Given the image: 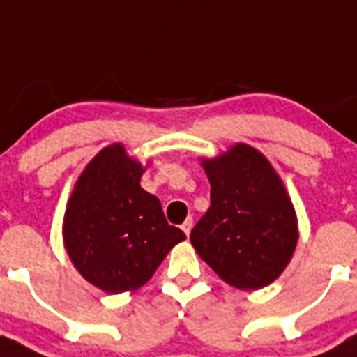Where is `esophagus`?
I'll return each instance as SVG.
<instances>
[{
    "label": "esophagus",
    "instance_id": "esophagus-1",
    "mask_svg": "<svg viewBox=\"0 0 357 357\" xmlns=\"http://www.w3.org/2000/svg\"><path fill=\"white\" fill-rule=\"evenodd\" d=\"M191 229H193V220L191 218H188L184 223H182V230L185 232V236H189V232H191Z\"/></svg>",
    "mask_w": 357,
    "mask_h": 357
}]
</instances>
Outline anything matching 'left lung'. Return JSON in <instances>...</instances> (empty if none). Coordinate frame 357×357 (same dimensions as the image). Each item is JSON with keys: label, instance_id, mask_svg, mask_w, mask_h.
Here are the masks:
<instances>
[{"label": "left lung", "instance_id": "8db88e82", "mask_svg": "<svg viewBox=\"0 0 357 357\" xmlns=\"http://www.w3.org/2000/svg\"><path fill=\"white\" fill-rule=\"evenodd\" d=\"M211 207L191 230L195 250L238 289H261L284 272L298 241V223L284 182L270 160L245 143L200 159Z\"/></svg>", "mask_w": 357, "mask_h": 357}]
</instances>
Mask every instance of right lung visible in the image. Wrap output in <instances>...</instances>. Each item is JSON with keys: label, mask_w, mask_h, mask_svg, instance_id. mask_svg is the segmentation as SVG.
<instances>
[{"label": "right lung", "mask_w": 357, "mask_h": 357, "mask_svg": "<svg viewBox=\"0 0 357 357\" xmlns=\"http://www.w3.org/2000/svg\"><path fill=\"white\" fill-rule=\"evenodd\" d=\"M144 166L121 143L93 157L68 200L62 239L73 266L105 293L135 291L185 239L155 195L141 188Z\"/></svg>", "instance_id": "right-lung-1"}]
</instances>
